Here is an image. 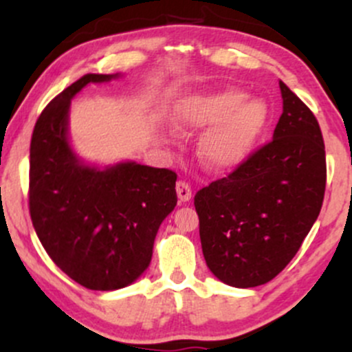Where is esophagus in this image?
Wrapping results in <instances>:
<instances>
[{"label":"esophagus","instance_id":"esophagus-1","mask_svg":"<svg viewBox=\"0 0 352 352\" xmlns=\"http://www.w3.org/2000/svg\"><path fill=\"white\" fill-rule=\"evenodd\" d=\"M177 188V195H179V200L180 201H188L192 199V187H190V184L184 180H179L175 185Z\"/></svg>","mask_w":352,"mask_h":352}]
</instances>
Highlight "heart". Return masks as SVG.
<instances>
[{"mask_svg":"<svg viewBox=\"0 0 352 352\" xmlns=\"http://www.w3.org/2000/svg\"><path fill=\"white\" fill-rule=\"evenodd\" d=\"M235 89L208 96H195L180 104L173 116L179 129H212L200 142L201 155L212 167H233L246 155L263 127L266 107L261 100H243Z\"/></svg>","mask_w":352,"mask_h":352,"instance_id":"obj_1","label":"heart"}]
</instances>
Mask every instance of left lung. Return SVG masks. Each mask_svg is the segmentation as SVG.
I'll list each match as a JSON object with an SVG mask.
<instances>
[{
    "mask_svg": "<svg viewBox=\"0 0 352 352\" xmlns=\"http://www.w3.org/2000/svg\"><path fill=\"white\" fill-rule=\"evenodd\" d=\"M273 140L195 195L207 266L235 288L265 285L293 260L321 212L326 152L309 107L280 80Z\"/></svg>",
    "mask_w": 352,
    "mask_h": 352,
    "instance_id": "obj_1",
    "label": "left lung"
}]
</instances>
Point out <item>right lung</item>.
Here are the masks:
<instances>
[{
    "mask_svg": "<svg viewBox=\"0 0 352 352\" xmlns=\"http://www.w3.org/2000/svg\"><path fill=\"white\" fill-rule=\"evenodd\" d=\"M119 74H86L47 104L30 148V213L46 253L87 289L134 283L152 260L153 240L175 208L177 173L135 162L98 168L72 152L71 99L89 82Z\"/></svg>",
    "mask_w": 352,
    "mask_h": 352,
    "instance_id": "right-lung-1",
    "label": "right lung"
}]
</instances>
